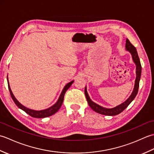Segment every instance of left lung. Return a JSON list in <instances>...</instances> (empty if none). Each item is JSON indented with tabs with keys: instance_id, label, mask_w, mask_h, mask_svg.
I'll return each mask as SVG.
<instances>
[{
	"instance_id": "8db88e82",
	"label": "left lung",
	"mask_w": 154,
	"mask_h": 154,
	"mask_svg": "<svg viewBox=\"0 0 154 154\" xmlns=\"http://www.w3.org/2000/svg\"><path fill=\"white\" fill-rule=\"evenodd\" d=\"M126 49L131 53L133 60L136 65V79L135 81L134 89L133 92L131 95H130V97L125 101V102H124L123 103L120 104L119 106L113 108V109H106V108H103L102 106H99V104L93 102V101L91 100L89 95H88L86 88L85 89V94L86 99L87 100L88 104H89L90 107L94 111H95V112L99 114H103V115L115 116V115H117V114L121 113L129 105L130 103H131L132 101L134 99L137 93H138V89H139V83L140 80V77H141L142 65H141V63H140V61L138 55V52L136 51V49L131 43H130V42L129 41L128 39H126Z\"/></svg>"
}]
</instances>
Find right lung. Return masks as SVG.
I'll list each match as a JSON object with an SVG mask.
<instances>
[{"label":"right lung","mask_w":154,"mask_h":154,"mask_svg":"<svg viewBox=\"0 0 154 154\" xmlns=\"http://www.w3.org/2000/svg\"><path fill=\"white\" fill-rule=\"evenodd\" d=\"M73 83V81H72L70 83H67L66 85L65 86L64 89H63V91H62L61 94H60V98H59L57 102L55 103L54 105L51 106L50 108H49V109H48L43 110H38V111L29 109H28V108L22 105V104L16 99V98L14 97V95H13V94L11 90V88H10V87H9L8 82V89L10 91V94H11V96L12 97V100H14V103L16 104V105H17V106H18V108H20V109H21L22 110H24V112H26L28 114H29V115L32 116V117L38 118V119H42V118H45V117L50 116L51 115H53V114H54L55 112H57L58 110L60 109V107L61 106L62 103H63L65 92H66L67 90L70 87V86Z\"/></svg>","instance_id":"add662e5"}]
</instances>
